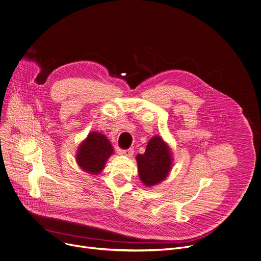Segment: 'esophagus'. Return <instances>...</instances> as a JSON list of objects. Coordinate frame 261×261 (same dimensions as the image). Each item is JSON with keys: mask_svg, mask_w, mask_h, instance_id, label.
Wrapping results in <instances>:
<instances>
[{"mask_svg": "<svg viewBox=\"0 0 261 261\" xmlns=\"http://www.w3.org/2000/svg\"><path fill=\"white\" fill-rule=\"evenodd\" d=\"M120 153L127 156V157H131L134 153V150H133V148H127V150H121Z\"/></svg>", "mask_w": 261, "mask_h": 261, "instance_id": "1", "label": "esophagus"}]
</instances>
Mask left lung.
Instances as JSON below:
<instances>
[{
    "label": "left lung",
    "instance_id": "obj_1",
    "mask_svg": "<svg viewBox=\"0 0 261 261\" xmlns=\"http://www.w3.org/2000/svg\"><path fill=\"white\" fill-rule=\"evenodd\" d=\"M138 173L142 182L151 187L162 181L171 166V154L161 137L155 136L148 141L145 152L136 156Z\"/></svg>",
    "mask_w": 261,
    "mask_h": 261
}]
</instances>
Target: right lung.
Returning a JSON list of instances; mask_svg holds the SVG:
<instances>
[{"label":"right lung","instance_id":"obj_1","mask_svg":"<svg viewBox=\"0 0 261 261\" xmlns=\"http://www.w3.org/2000/svg\"><path fill=\"white\" fill-rule=\"evenodd\" d=\"M114 153L108 139L100 133L92 132L81 144L77 152L79 165L89 173H99L109 156Z\"/></svg>","mask_w":261,"mask_h":261}]
</instances>
